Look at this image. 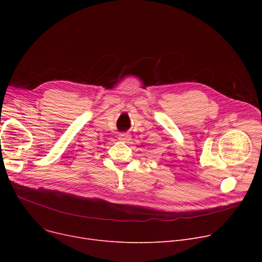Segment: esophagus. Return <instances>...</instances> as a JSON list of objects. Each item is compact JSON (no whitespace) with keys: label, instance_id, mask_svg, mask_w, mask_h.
I'll return each mask as SVG.
<instances>
[{"label":"esophagus","instance_id":"esophagus-1","mask_svg":"<svg viewBox=\"0 0 262 262\" xmlns=\"http://www.w3.org/2000/svg\"><path fill=\"white\" fill-rule=\"evenodd\" d=\"M130 139V135L128 133H121L119 134V140L123 142H127Z\"/></svg>","mask_w":262,"mask_h":262}]
</instances>
